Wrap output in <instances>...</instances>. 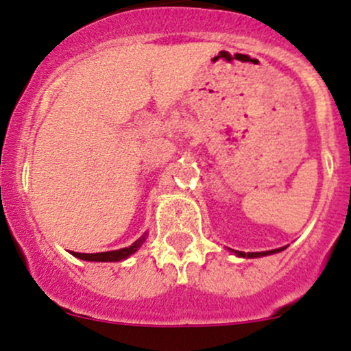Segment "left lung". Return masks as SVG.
<instances>
[{
  "mask_svg": "<svg viewBox=\"0 0 351 351\" xmlns=\"http://www.w3.org/2000/svg\"><path fill=\"white\" fill-rule=\"evenodd\" d=\"M285 250V247H280V249H275V250H267V252H239V250H234L235 255H239V257H247V258H255V257H265V255H271V254H278V252Z\"/></svg>",
  "mask_w": 351,
  "mask_h": 351,
  "instance_id": "left-lung-1",
  "label": "left lung"
}]
</instances>
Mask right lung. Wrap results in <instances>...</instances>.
Segmentation results:
<instances>
[{
	"mask_svg": "<svg viewBox=\"0 0 351 351\" xmlns=\"http://www.w3.org/2000/svg\"><path fill=\"white\" fill-rule=\"evenodd\" d=\"M145 235H147V232H145L143 237L137 239L136 242L132 243V245L124 247V249H119V250L99 252V254H77V252H71V254H73L74 257L81 258V261H89V262H119V261H125L129 255H132L134 252L139 250V247L144 243Z\"/></svg>",
	"mask_w": 351,
	"mask_h": 351,
	"instance_id": "add662e5",
	"label": "right lung"
}]
</instances>
